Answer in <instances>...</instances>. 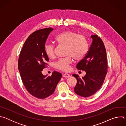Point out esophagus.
Wrapping results in <instances>:
<instances>
[{"label": "esophagus", "instance_id": "34e87169", "mask_svg": "<svg viewBox=\"0 0 126 126\" xmlns=\"http://www.w3.org/2000/svg\"><path fill=\"white\" fill-rule=\"evenodd\" d=\"M70 76L69 74L68 73H65L64 74H63V77H69Z\"/></svg>", "mask_w": 126, "mask_h": 126}]
</instances>
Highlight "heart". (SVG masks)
<instances>
[{
  "mask_svg": "<svg viewBox=\"0 0 126 126\" xmlns=\"http://www.w3.org/2000/svg\"><path fill=\"white\" fill-rule=\"evenodd\" d=\"M55 40L58 43L67 46L66 54L70 55L60 59L55 63V67L59 70H69V65L72 62V57L76 60H80L85 57L88 51L89 46L86 38L75 32H62L56 35ZM44 51L49 58H52L54 55V47L52 44L45 45Z\"/></svg>",
  "mask_w": 126,
  "mask_h": 126,
  "instance_id": "heart-1",
  "label": "heart"
}]
</instances>
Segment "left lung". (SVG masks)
<instances>
[{
	"label": "left lung",
	"instance_id": "8db88e82",
	"mask_svg": "<svg viewBox=\"0 0 126 126\" xmlns=\"http://www.w3.org/2000/svg\"><path fill=\"white\" fill-rule=\"evenodd\" d=\"M93 40L85 58L77 65L79 70L85 71V76H74L77 80L74 88L76 94L83 97L92 96L101 87L107 74V61L106 49L103 41L97 35H91Z\"/></svg>",
	"mask_w": 126,
	"mask_h": 126
}]
</instances>
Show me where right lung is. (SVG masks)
I'll list each match as a JSON object with an SVG mask.
<instances>
[{
  "mask_svg": "<svg viewBox=\"0 0 126 126\" xmlns=\"http://www.w3.org/2000/svg\"><path fill=\"white\" fill-rule=\"evenodd\" d=\"M53 30L47 28L32 33L20 52L18 67L23 83L28 92L38 99H44L54 92L62 74L54 71L51 76L44 75L43 69L49 61L44 47L49 34Z\"/></svg>",
  "mask_w": 126,
  "mask_h": 126,
  "instance_id": "1",
  "label": "right lung"
}]
</instances>
